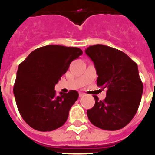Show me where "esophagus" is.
I'll use <instances>...</instances> for the list:
<instances>
[{"mask_svg":"<svg viewBox=\"0 0 155 155\" xmlns=\"http://www.w3.org/2000/svg\"><path fill=\"white\" fill-rule=\"evenodd\" d=\"M79 96H80V97H83V96H84V94L83 93V92H80V94H79Z\"/></svg>","mask_w":155,"mask_h":155,"instance_id":"obj_1","label":"esophagus"}]
</instances>
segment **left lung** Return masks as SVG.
<instances>
[{
    "label": "left lung",
    "mask_w": 155,
    "mask_h": 155,
    "mask_svg": "<svg viewBox=\"0 0 155 155\" xmlns=\"http://www.w3.org/2000/svg\"><path fill=\"white\" fill-rule=\"evenodd\" d=\"M85 53L94 63L97 86L106 88V97L87 111L92 125L104 130L122 129L131 121L139 107L143 84L137 63L124 52L97 44L90 46Z\"/></svg>",
    "instance_id": "8db88e82"
}]
</instances>
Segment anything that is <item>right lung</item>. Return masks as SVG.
Listing matches in <instances>:
<instances>
[{
	"instance_id": "1",
	"label": "right lung",
	"mask_w": 155,
	"mask_h": 155,
	"mask_svg": "<svg viewBox=\"0 0 155 155\" xmlns=\"http://www.w3.org/2000/svg\"><path fill=\"white\" fill-rule=\"evenodd\" d=\"M82 54L77 47L48 45L35 50L19 65L13 94L21 117L30 127L47 132L67 121L79 93L71 90L57 96L54 86Z\"/></svg>"
}]
</instances>
